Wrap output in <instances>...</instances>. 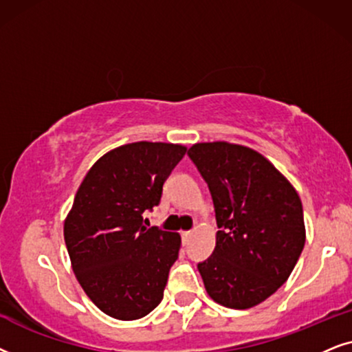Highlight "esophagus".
Wrapping results in <instances>:
<instances>
[{"instance_id": "obj_1", "label": "esophagus", "mask_w": 352, "mask_h": 352, "mask_svg": "<svg viewBox=\"0 0 352 352\" xmlns=\"http://www.w3.org/2000/svg\"><path fill=\"white\" fill-rule=\"evenodd\" d=\"M191 235H193L191 232H182V240H184V243H188Z\"/></svg>"}]
</instances>
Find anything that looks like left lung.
Here are the masks:
<instances>
[{"label": "left lung", "mask_w": 352, "mask_h": 352, "mask_svg": "<svg viewBox=\"0 0 352 352\" xmlns=\"http://www.w3.org/2000/svg\"><path fill=\"white\" fill-rule=\"evenodd\" d=\"M188 156L208 184L217 235L199 262L215 302L250 309L287 282L306 243L301 199L292 184L254 149L198 143Z\"/></svg>", "instance_id": "obj_1"}]
</instances>
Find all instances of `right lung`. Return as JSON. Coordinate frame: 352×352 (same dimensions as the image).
Here are the masks:
<instances>
[{"label":"right lung","mask_w":352,"mask_h":352,"mask_svg":"<svg viewBox=\"0 0 352 352\" xmlns=\"http://www.w3.org/2000/svg\"><path fill=\"white\" fill-rule=\"evenodd\" d=\"M172 143L138 142L98 159L75 195L64 240L78 283L107 316L135 320L162 301L180 235L146 227L164 182L185 156Z\"/></svg>","instance_id":"right-lung-1"}]
</instances>
